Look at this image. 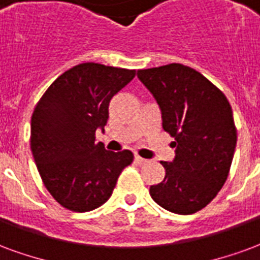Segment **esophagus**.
Instances as JSON below:
<instances>
[{
	"label": "esophagus",
	"mask_w": 260,
	"mask_h": 260,
	"mask_svg": "<svg viewBox=\"0 0 260 260\" xmlns=\"http://www.w3.org/2000/svg\"><path fill=\"white\" fill-rule=\"evenodd\" d=\"M135 161H136V162H138V164H139V165H143V164H146V162H147V159L142 158L140 155H135Z\"/></svg>",
	"instance_id": "esophagus-1"
}]
</instances>
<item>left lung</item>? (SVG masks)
Here are the masks:
<instances>
[{"label":"left lung","mask_w":260,"mask_h":260,"mask_svg":"<svg viewBox=\"0 0 260 260\" xmlns=\"http://www.w3.org/2000/svg\"><path fill=\"white\" fill-rule=\"evenodd\" d=\"M159 105L162 128L175 139L172 162L150 196L169 212L190 215L212 201L229 176L237 128L232 106L218 86L180 63L138 70Z\"/></svg>","instance_id":"left-lung-1"}]
</instances>
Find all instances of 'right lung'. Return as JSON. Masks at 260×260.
I'll return each mask as SVG.
<instances>
[{"label": "right lung", "mask_w": 260, "mask_h": 260, "mask_svg": "<svg viewBox=\"0 0 260 260\" xmlns=\"http://www.w3.org/2000/svg\"><path fill=\"white\" fill-rule=\"evenodd\" d=\"M135 70L81 63L52 82L31 115L30 147L42 183L63 208L88 212L110 199L129 150L109 151L96 143V129L109 120L111 98Z\"/></svg>", "instance_id": "right-lung-1"}]
</instances>
